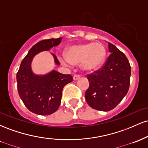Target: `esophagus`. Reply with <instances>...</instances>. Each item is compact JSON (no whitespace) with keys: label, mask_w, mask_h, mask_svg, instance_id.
I'll return each instance as SVG.
<instances>
[{"label":"esophagus","mask_w":148,"mask_h":148,"mask_svg":"<svg viewBox=\"0 0 148 148\" xmlns=\"http://www.w3.org/2000/svg\"><path fill=\"white\" fill-rule=\"evenodd\" d=\"M80 77H81V75H79V74H74V76H73V79H74V80H78L80 79Z\"/></svg>","instance_id":"1"}]
</instances>
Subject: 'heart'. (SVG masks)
<instances>
[{
    "mask_svg": "<svg viewBox=\"0 0 148 148\" xmlns=\"http://www.w3.org/2000/svg\"><path fill=\"white\" fill-rule=\"evenodd\" d=\"M65 56L59 57L64 65L81 64L85 70L92 71L99 68L103 63L106 51L101 44L96 42L72 46L67 49Z\"/></svg>",
    "mask_w": 148,
    "mask_h": 148,
    "instance_id": "heart-1",
    "label": "heart"
}]
</instances>
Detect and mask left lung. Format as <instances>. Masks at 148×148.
<instances>
[{
    "mask_svg": "<svg viewBox=\"0 0 148 148\" xmlns=\"http://www.w3.org/2000/svg\"><path fill=\"white\" fill-rule=\"evenodd\" d=\"M108 44L111 54L101 68L87 75L90 86L85 94L90 106L102 111L115 108L127 95L130 84L128 59L115 46Z\"/></svg>",
    "mask_w": 148,
    "mask_h": 148,
    "instance_id": "left-lung-1",
    "label": "left lung"
}]
</instances>
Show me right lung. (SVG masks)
Masks as SVG:
<instances>
[{
  "label": "right lung",
  "instance_id": "1",
  "mask_svg": "<svg viewBox=\"0 0 148 148\" xmlns=\"http://www.w3.org/2000/svg\"><path fill=\"white\" fill-rule=\"evenodd\" d=\"M61 40L62 37H59L44 40L35 44L23 59L16 74L20 98L30 111L37 115H47L56 111L60 104L64 86L73 81L70 74L54 70L45 76L35 75L30 68L33 58L37 53L58 45ZM53 55L56 63L60 64L57 57Z\"/></svg>",
  "mask_w": 148,
  "mask_h": 148
}]
</instances>
